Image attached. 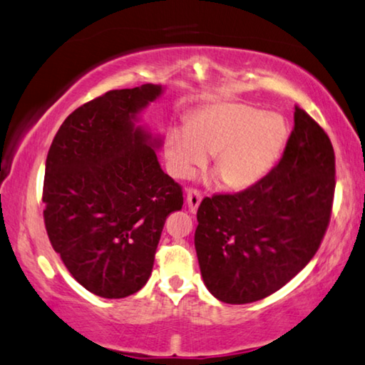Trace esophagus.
I'll list each match as a JSON object with an SVG mask.
<instances>
[{
    "label": "esophagus",
    "instance_id": "34e87169",
    "mask_svg": "<svg viewBox=\"0 0 365 365\" xmlns=\"http://www.w3.org/2000/svg\"><path fill=\"white\" fill-rule=\"evenodd\" d=\"M200 200H202V197H200V192L197 189H187L186 202H187V207H189L190 212L197 210Z\"/></svg>",
    "mask_w": 365,
    "mask_h": 365
}]
</instances>
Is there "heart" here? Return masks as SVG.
Returning <instances> with one entry per match:
<instances>
[{"label": "heart", "instance_id": "1", "mask_svg": "<svg viewBox=\"0 0 365 365\" xmlns=\"http://www.w3.org/2000/svg\"><path fill=\"white\" fill-rule=\"evenodd\" d=\"M289 128L279 114L238 103L209 104L166 133L163 155L178 179L192 176L214 155V170L230 189L259 182L282 156Z\"/></svg>", "mask_w": 365, "mask_h": 365}]
</instances>
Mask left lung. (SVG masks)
Masks as SVG:
<instances>
[{
  "mask_svg": "<svg viewBox=\"0 0 365 365\" xmlns=\"http://www.w3.org/2000/svg\"><path fill=\"white\" fill-rule=\"evenodd\" d=\"M334 150L295 106L282 158L259 182L202 200L194 243L202 279L225 304L266 299L304 269L331 218Z\"/></svg>",
  "mask_w": 365,
  "mask_h": 365,
  "instance_id": "left-lung-1",
  "label": "left lung"
}]
</instances>
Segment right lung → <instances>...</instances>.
I'll use <instances>...</instances> for the list:
<instances>
[{"mask_svg": "<svg viewBox=\"0 0 365 365\" xmlns=\"http://www.w3.org/2000/svg\"><path fill=\"white\" fill-rule=\"evenodd\" d=\"M158 85L112 89L66 117L50 145L43 222L52 248L83 287L124 299L147 284L166 217L182 187L156 158L135 117Z\"/></svg>", "mask_w": 365, "mask_h": 365, "instance_id": "1", "label": "right lung"}]
</instances>
